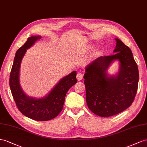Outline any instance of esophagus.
Returning a JSON list of instances; mask_svg holds the SVG:
<instances>
[{"label":"esophagus","mask_w":147,"mask_h":147,"mask_svg":"<svg viewBox=\"0 0 147 147\" xmlns=\"http://www.w3.org/2000/svg\"><path fill=\"white\" fill-rule=\"evenodd\" d=\"M76 78H77V80H78V81H81V79L83 78V75H82V74L81 73H78L77 74V75H76Z\"/></svg>","instance_id":"34e87169"}]
</instances>
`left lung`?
Masks as SVG:
<instances>
[{
	"mask_svg": "<svg viewBox=\"0 0 147 147\" xmlns=\"http://www.w3.org/2000/svg\"><path fill=\"white\" fill-rule=\"evenodd\" d=\"M115 40V55L97 58L87 66L84 75L88 108L103 118L118 114L131 105L139 79L131 50L119 39ZM116 59L120 61L119 73L109 76L107 70Z\"/></svg>",
	"mask_w": 147,
	"mask_h": 147,
	"instance_id": "1",
	"label": "left lung"
}]
</instances>
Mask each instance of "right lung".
Returning <instances> with one entry per match:
<instances>
[{"mask_svg":"<svg viewBox=\"0 0 147 147\" xmlns=\"http://www.w3.org/2000/svg\"><path fill=\"white\" fill-rule=\"evenodd\" d=\"M40 38V36L29 37L25 44L16 51L10 75V87L20 111L32 119L44 121L52 119L59 115L63 110L67 92L77 82V79L76 71H74L63 78L49 94L43 98H35L25 94L20 84L21 62L26 50Z\"/></svg>","mask_w":147,"mask_h":147,"instance_id":"1","label":"right lung"}]
</instances>
